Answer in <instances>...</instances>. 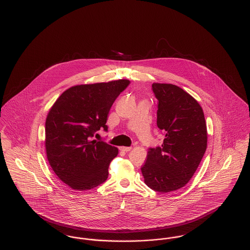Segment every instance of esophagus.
I'll use <instances>...</instances> for the list:
<instances>
[{"instance_id": "1", "label": "esophagus", "mask_w": 250, "mask_h": 250, "mask_svg": "<svg viewBox=\"0 0 250 250\" xmlns=\"http://www.w3.org/2000/svg\"><path fill=\"white\" fill-rule=\"evenodd\" d=\"M132 149L131 146H121L120 147V150L124 151V152H127V151H130Z\"/></svg>"}]
</instances>
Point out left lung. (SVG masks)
I'll list each match as a JSON object with an SVG mask.
<instances>
[{
	"label": "left lung",
	"mask_w": 250,
	"mask_h": 250,
	"mask_svg": "<svg viewBox=\"0 0 250 250\" xmlns=\"http://www.w3.org/2000/svg\"><path fill=\"white\" fill-rule=\"evenodd\" d=\"M158 100L157 125L164 132L162 146L149 148L142 167L146 185L157 192L185 187L197 170L208 146V130L199 103L171 83L152 84Z\"/></svg>",
	"instance_id": "8db88e82"
}]
</instances>
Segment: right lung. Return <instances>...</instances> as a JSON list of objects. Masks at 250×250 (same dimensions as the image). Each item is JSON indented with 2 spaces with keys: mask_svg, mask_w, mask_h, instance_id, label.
Returning a JSON list of instances; mask_svg holds the SVG:
<instances>
[{
  "mask_svg": "<svg viewBox=\"0 0 250 250\" xmlns=\"http://www.w3.org/2000/svg\"><path fill=\"white\" fill-rule=\"evenodd\" d=\"M128 80L80 84L66 89L50 108L45 121L46 156L53 171L70 188L89 190L104 183L118 148L92 141L107 131L106 120Z\"/></svg>",
  "mask_w": 250,
  "mask_h": 250,
  "instance_id": "right-lung-1",
  "label": "right lung"
}]
</instances>
